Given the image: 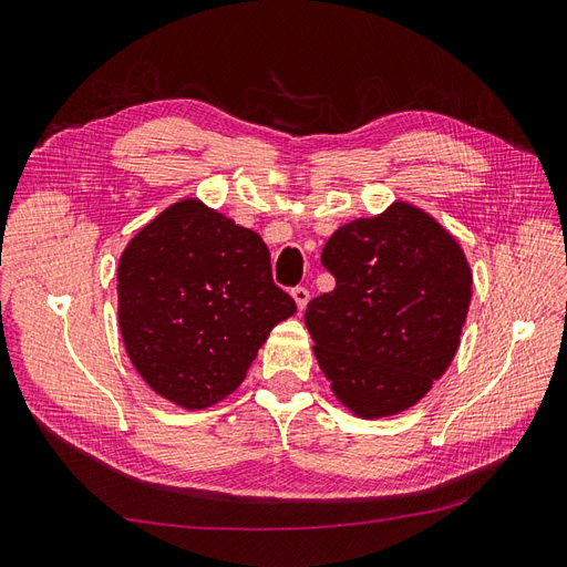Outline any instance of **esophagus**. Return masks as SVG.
I'll return each instance as SVG.
<instances>
[{"instance_id": "34e87169", "label": "esophagus", "mask_w": 567, "mask_h": 567, "mask_svg": "<svg viewBox=\"0 0 567 567\" xmlns=\"http://www.w3.org/2000/svg\"><path fill=\"white\" fill-rule=\"evenodd\" d=\"M290 296H293L298 310H305L307 302H310V290H307L305 286H296L293 290H290Z\"/></svg>"}]
</instances>
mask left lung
I'll return each mask as SVG.
<instances>
[{"label": "left lung", "mask_w": 567, "mask_h": 567, "mask_svg": "<svg viewBox=\"0 0 567 567\" xmlns=\"http://www.w3.org/2000/svg\"><path fill=\"white\" fill-rule=\"evenodd\" d=\"M321 265L336 288L305 326L336 398L362 419L414 406L447 371L473 296L456 238L431 215L392 203L333 231Z\"/></svg>", "instance_id": "1"}]
</instances>
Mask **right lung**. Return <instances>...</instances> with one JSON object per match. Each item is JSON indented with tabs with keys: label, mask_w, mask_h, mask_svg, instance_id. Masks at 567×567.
<instances>
[{
	"label": "right lung",
	"mask_w": 567,
	"mask_h": 567,
	"mask_svg": "<svg viewBox=\"0 0 567 567\" xmlns=\"http://www.w3.org/2000/svg\"><path fill=\"white\" fill-rule=\"evenodd\" d=\"M296 302L271 279L265 241L184 198L127 244L117 265V321L146 385L205 409L244 383L248 367Z\"/></svg>",
	"instance_id": "right-lung-1"
}]
</instances>
